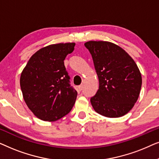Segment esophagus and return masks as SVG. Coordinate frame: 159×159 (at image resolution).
<instances>
[{"label": "esophagus", "mask_w": 159, "mask_h": 159, "mask_svg": "<svg viewBox=\"0 0 159 159\" xmlns=\"http://www.w3.org/2000/svg\"><path fill=\"white\" fill-rule=\"evenodd\" d=\"M78 88H79V90H83V84H80V85L78 87Z\"/></svg>", "instance_id": "obj_1"}]
</instances>
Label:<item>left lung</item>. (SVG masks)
<instances>
[{
    "label": "left lung",
    "mask_w": 159,
    "mask_h": 159,
    "mask_svg": "<svg viewBox=\"0 0 159 159\" xmlns=\"http://www.w3.org/2000/svg\"><path fill=\"white\" fill-rule=\"evenodd\" d=\"M93 57L99 88L91 98L98 114L108 118L127 114L138 101L142 85L140 69L123 48L108 41L84 43Z\"/></svg>",
    "instance_id": "1"
}]
</instances>
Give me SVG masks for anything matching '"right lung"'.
Segmentation results:
<instances>
[{"label": "right lung", "instance_id": "right-lung-1", "mask_svg": "<svg viewBox=\"0 0 159 159\" xmlns=\"http://www.w3.org/2000/svg\"><path fill=\"white\" fill-rule=\"evenodd\" d=\"M75 45V43H61L43 47L30 57L21 71L23 98L41 120L57 121L75 105L77 92L69 84L64 62Z\"/></svg>", "mask_w": 159, "mask_h": 159}]
</instances>
